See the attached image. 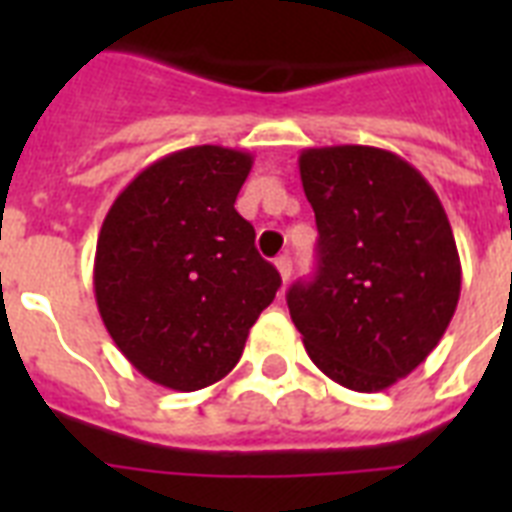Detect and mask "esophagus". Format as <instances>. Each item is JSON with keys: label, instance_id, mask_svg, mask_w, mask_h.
Here are the masks:
<instances>
[{"label": "esophagus", "instance_id": "34e87169", "mask_svg": "<svg viewBox=\"0 0 512 512\" xmlns=\"http://www.w3.org/2000/svg\"><path fill=\"white\" fill-rule=\"evenodd\" d=\"M276 271H279L281 281H284V284H287L289 276H292V257H289V255L276 257Z\"/></svg>", "mask_w": 512, "mask_h": 512}]
</instances>
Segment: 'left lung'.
Listing matches in <instances>:
<instances>
[{
	"label": "left lung",
	"mask_w": 512,
	"mask_h": 512,
	"mask_svg": "<svg viewBox=\"0 0 512 512\" xmlns=\"http://www.w3.org/2000/svg\"><path fill=\"white\" fill-rule=\"evenodd\" d=\"M297 164L319 225V271L289 289V316L329 380L377 393L430 356L457 311L452 225L428 180L393 151L305 148Z\"/></svg>",
	"instance_id": "obj_1"
}]
</instances>
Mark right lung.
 I'll list each match as a JSON object with an SVG mask.
<instances>
[{"label":"right lung","mask_w":512,"mask_h":512,"mask_svg":"<svg viewBox=\"0 0 512 512\" xmlns=\"http://www.w3.org/2000/svg\"><path fill=\"white\" fill-rule=\"evenodd\" d=\"M252 154L193 146L132 177L95 249V300L124 358L156 385L201 390L239 364L281 287L236 212Z\"/></svg>","instance_id":"right-lung-1"}]
</instances>
